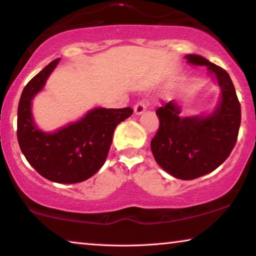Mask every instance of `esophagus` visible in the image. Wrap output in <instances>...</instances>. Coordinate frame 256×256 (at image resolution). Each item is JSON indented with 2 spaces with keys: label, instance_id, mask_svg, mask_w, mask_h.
Returning a JSON list of instances; mask_svg holds the SVG:
<instances>
[{
  "label": "esophagus",
  "instance_id": "1",
  "mask_svg": "<svg viewBox=\"0 0 256 256\" xmlns=\"http://www.w3.org/2000/svg\"><path fill=\"white\" fill-rule=\"evenodd\" d=\"M146 106L144 104V102H138L134 106V113L136 115H141L142 113H144Z\"/></svg>",
  "mask_w": 256,
  "mask_h": 256
}]
</instances>
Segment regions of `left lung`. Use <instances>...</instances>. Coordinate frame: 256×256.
Masks as SVG:
<instances>
[{"instance_id":"8db88e82","label":"left lung","mask_w":256,"mask_h":256,"mask_svg":"<svg viewBox=\"0 0 256 256\" xmlns=\"http://www.w3.org/2000/svg\"><path fill=\"white\" fill-rule=\"evenodd\" d=\"M188 64L206 66L214 74L222 99L211 114L180 118L174 101L156 110L160 127L152 140L157 164L171 176L190 180L216 170L230 155L236 143L241 107L236 88L225 70L198 54H186Z\"/></svg>"}]
</instances>
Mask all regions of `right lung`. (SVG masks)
<instances>
[{
    "label": "right lung",
    "mask_w": 256,
    "mask_h": 256,
    "mask_svg": "<svg viewBox=\"0 0 256 256\" xmlns=\"http://www.w3.org/2000/svg\"><path fill=\"white\" fill-rule=\"evenodd\" d=\"M59 58L24 87L17 110V140L28 162L40 176L56 183L88 180L104 166L116 126L132 114L126 108H94L79 121L54 132H42L31 113V100L43 88Z\"/></svg>",
    "instance_id": "1"
}]
</instances>
